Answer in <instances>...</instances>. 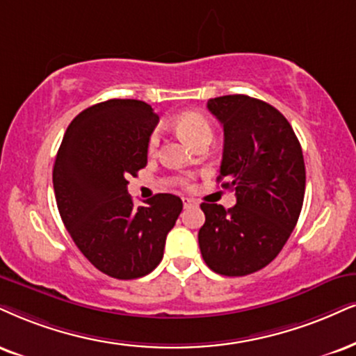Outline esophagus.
I'll list each match as a JSON object with an SVG mask.
<instances>
[{
	"mask_svg": "<svg viewBox=\"0 0 356 356\" xmlns=\"http://www.w3.org/2000/svg\"><path fill=\"white\" fill-rule=\"evenodd\" d=\"M196 204H198V201L196 200L183 198V206H185V208H193V206H196Z\"/></svg>",
	"mask_w": 356,
	"mask_h": 356,
	"instance_id": "34e87169",
	"label": "esophagus"
}]
</instances>
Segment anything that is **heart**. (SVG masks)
I'll return each instance as SVG.
<instances>
[{
  "label": "heart",
  "instance_id": "1",
  "mask_svg": "<svg viewBox=\"0 0 356 356\" xmlns=\"http://www.w3.org/2000/svg\"><path fill=\"white\" fill-rule=\"evenodd\" d=\"M175 129H177L178 134L191 145L203 142V140H209V142H211L213 138L211 124H209L203 115H200V113L196 112L181 113V115L175 120ZM158 142H160L158 134L156 131H153L150 140H148V150L150 152L156 150Z\"/></svg>",
  "mask_w": 356,
  "mask_h": 356
}]
</instances>
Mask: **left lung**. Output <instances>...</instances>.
<instances>
[{"label": "left lung", "mask_w": 356, "mask_h": 356, "mask_svg": "<svg viewBox=\"0 0 356 356\" xmlns=\"http://www.w3.org/2000/svg\"><path fill=\"white\" fill-rule=\"evenodd\" d=\"M208 111L225 130L218 179H227L221 186L236 191V204H201L200 249L209 269L239 277L274 261L292 234L304 204V155L287 118L264 100L222 95Z\"/></svg>", "instance_id": "obj_1"}]
</instances>
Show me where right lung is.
<instances>
[{
	"label": "right lung",
	"mask_w": 356,
	"mask_h": 356,
	"mask_svg": "<svg viewBox=\"0 0 356 356\" xmlns=\"http://www.w3.org/2000/svg\"><path fill=\"white\" fill-rule=\"evenodd\" d=\"M156 124L142 100H105L74 118L56 156L52 183L65 229L90 264L113 279L150 274L183 209L170 193L135 206L127 191V179L147 166Z\"/></svg>",
	"instance_id": "add662e5"
}]
</instances>
